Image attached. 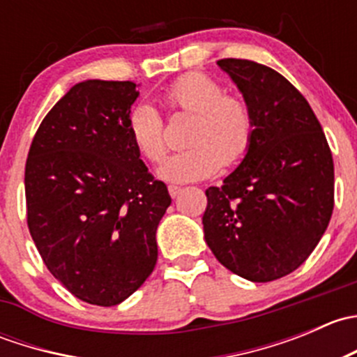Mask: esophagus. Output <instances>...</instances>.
<instances>
[{
    "label": "esophagus",
    "instance_id": "34e87169",
    "mask_svg": "<svg viewBox=\"0 0 357 357\" xmlns=\"http://www.w3.org/2000/svg\"><path fill=\"white\" fill-rule=\"evenodd\" d=\"M169 195L174 199V197H178L179 193H181V186H176V185H169Z\"/></svg>",
    "mask_w": 357,
    "mask_h": 357
}]
</instances>
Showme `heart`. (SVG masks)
<instances>
[{"instance_id":"1","label":"heart","mask_w":357,"mask_h":357,"mask_svg":"<svg viewBox=\"0 0 357 357\" xmlns=\"http://www.w3.org/2000/svg\"><path fill=\"white\" fill-rule=\"evenodd\" d=\"M164 103L174 114L193 115L186 135L188 149L162 162L158 176L165 181L192 183L235 165L247 153L254 136V115L243 98L204 72H190L164 91ZM128 131L143 157L158 162L167 149L165 122L150 103L129 112Z\"/></svg>"}]
</instances>
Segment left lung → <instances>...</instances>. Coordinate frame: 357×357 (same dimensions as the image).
Listing matches in <instances>:
<instances>
[{"instance_id": "obj_1", "label": "left lung", "mask_w": 357, "mask_h": 357, "mask_svg": "<svg viewBox=\"0 0 357 357\" xmlns=\"http://www.w3.org/2000/svg\"><path fill=\"white\" fill-rule=\"evenodd\" d=\"M254 115L242 164L205 190V242L225 268L255 283L304 264L333 212V158L307 100L271 67L218 60Z\"/></svg>"}]
</instances>
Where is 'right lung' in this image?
Returning <instances> with one entry per match:
<instances>
[{
	"label": "right lung",
	"instance_id": "right-lung-1",
	"mask_svg": "<svg viewBox=\"0 0 357 357\" xmlns=\"http://www.w3.org/2000/svg\"><path fill=\"white\" fill-rule=\"evenodd\" d=\"M131 81L72 86L46 114L25 162L27 226L43 262L79 301L121 304L152 275L171 205L128 131Z\"/></svg>",
	"mask_w": 357,
	"mask_h": 357
}]
</instances>
